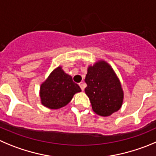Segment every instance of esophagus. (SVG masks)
Masks as SVG:
<instances>
[{"mask_svg":"<svg viewBox=\"0 0 156 156\" xmlns=\"http://www.w3.org/2000/svg\"><path fill=\"white\" fill-rule=\"evenodd\" d=\"M79 86H80V88H81V90H82V91H84L85 88L86 87V85H85L84 82H80L79 83Z\"/></svg>","mask_w":156,"mask_h":156,"instance_id":"1","label":"esophagus"}]
</instances>
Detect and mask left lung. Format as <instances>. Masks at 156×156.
<instances>
[{
    "label": "left lung",
    "instance_id": "1",
    "mask_svg": "<svg viewBox=\"0 0 156 156\" xmlns=\"http://www.w3.org/2000/svg\"><path fill=\"white\" fill-rule=\"evenodd\" d=\"M85 81L87 84L85 94L96 114L108 117L121 108L124 91L120 80L107 62L99 60L89 65Z\"/></svg>",
    "mask_w": 156,
    "mask_h": 156
}]
</instances>
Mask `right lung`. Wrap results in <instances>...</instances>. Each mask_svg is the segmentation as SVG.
Instances as JSON below:
<instances>
[{
    "label": "right lung",
    "mask_w": 156,
    "mask_h": 156,
    "mask_svg": "<svg viewBox=\"0 0 156 156\" xmlns=\"http://www.w3.org/2000/svg\"><path fill=\"white\" fill-rule=\"evenodd\" d=\"M81 91L72 77L65 73L62 66H58L41 85V103L50 109H59L67 105L73 96Z\"/></svg>",
    "instance_id": "obj_1"
}]
</instances>
